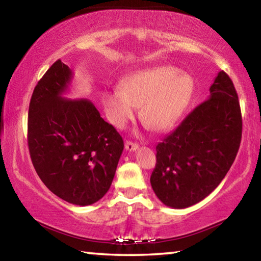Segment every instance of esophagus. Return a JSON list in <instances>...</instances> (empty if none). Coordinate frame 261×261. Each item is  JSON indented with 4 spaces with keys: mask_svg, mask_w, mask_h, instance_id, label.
<instances>
[{
    "mask_svg": "<svg viewBox=\"0 0 261 261\" xmlns=\"http://www.w3.org/2000/svg\"><path fill=\"white\" fill-rule=\"evenodd\" d=\"M125 149L127 151H135L138 149V144L137 143H132L131 141H126L125 142Z\"/></svg>",
    "mask_w": 261,
    "mask_h": 261,
    "instance_id": "obj_1",
    "label": "esophagus"
}]
</instances>
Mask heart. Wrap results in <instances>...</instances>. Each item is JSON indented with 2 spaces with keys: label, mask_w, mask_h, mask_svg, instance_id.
I'll list each match as a JSON object with an SVG mask.
<instances>
[{
  "label": "heart",
  "mask_w": 261,
  "mask_h": 261,
  "mask_svg": "<svg viewBox=\"0 0 261 261\" xmlns=\"http://www.w3.org/2000/svg\"><path fill=\"white\" fill-rule=\"evenodd\" d=\"M192 79L172 67L136 72L104 93L108 119L122 127L142 107V119L155 131H166L180 118L191 100Z\"/></svg>",
  "instance_id": "1"
}]
</instances>
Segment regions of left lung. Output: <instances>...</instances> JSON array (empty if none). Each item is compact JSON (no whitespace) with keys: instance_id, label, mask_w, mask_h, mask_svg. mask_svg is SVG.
Returning a JSON list of instances; mask_svg holds the SVG:
<instances>
[{"instance_id":"8db88e82","label":"left lung","mask_w":261,"mask_h":261,"mask_svg":"<svg viewBox=\"0 0 261 261\" xmlns=\"http://www.w3.org/2000/svg\"><path fill=\"white\" fill-rule=\"evenodd\" d=\"M242 132L238 95L227 73L220 71L208 98L155 146L150 181L159 200L185 208L207 197L234 162Z\"/></svg>"}]
</instances>
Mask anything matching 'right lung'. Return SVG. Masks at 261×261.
<instances>
[{"label":"right lung","mask_w":261,"mask_h":261,"mask_svg":"<svg viewBox=\"0 0 261 261\" xmlns=\"http://www.w3.org/2000/svg\"><path fill=\"white\" fill-rule=\"evenodd\" d=\"M72 72L56 61L38 81L28 112V146L38 177L70 204L91 205L110 189L122 136L89 99H68Z\"/></svg>","instance_id":"1"}]
</instances>
